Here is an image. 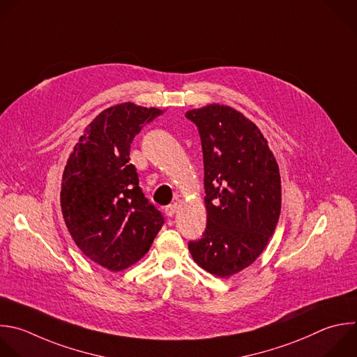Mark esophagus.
I'll return each instance as SVG.
<instances>
[{
  "label": "esophagus",
  "instance_id": "obj_1",
  "mask_svg": "<svg viewBox=\"0 0 357 357\" xmlns=\"http://www.w3.org/2000/svg\"><path fill=\"white\" fill-rule=\"evenodd\" d=\"M176 210H178V204H176V203L169 204V206H167V207L164 208V211H165V214H167L168 217H172V215L176 213Z\"/></svg>",
  "mask_w": 357,
  "mask_h": 357
}]
</instances>
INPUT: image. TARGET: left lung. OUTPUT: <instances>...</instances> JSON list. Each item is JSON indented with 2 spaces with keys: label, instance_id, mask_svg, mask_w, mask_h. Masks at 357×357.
Returning a JSON list of instances; mask_svg holds the SVG:
<instances>
[{
  "label": "left lung",
  "instance_id": "8db88e82",
  "mask_svg": "<svg viewBox=\"0 0 357 357\" xmlns=\"http://www.w3.org/2000/svg\"><path fill=\"white\" fill-rule=\"evenodd\" d=\"M185 116L202 140L207 211L203 236L189 251L206 272L229 278L257 261L276 229L279 165L258 126L234 107L211 103Z\"/></svg>",
  "mask_w": 357,
  "mask_h": 357
}]
</instances>
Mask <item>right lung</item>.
Returning <instances> with one entry per match:
<instances>
[{"label": "right lung", "mask_w": 357, "mask_h": 357, "mask_svg": "<svg viewBox=\"0 0 357 357\" xmlns=\"http://www.w3.org/2000/svg\"><path fill=\"white\" fill-rule=\"evenodd\" d=\"M162 113L133 102L105 109L84 130L63 172L61 211L73 240L112 272L139 262L164 224L129 164L135 136Z\"/></svg>", "instance_id": "1"}]
</instances>
